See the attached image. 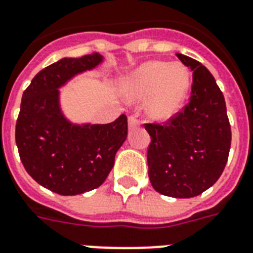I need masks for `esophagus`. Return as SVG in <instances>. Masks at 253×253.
I'll return each instance as SVG.
<instances>
[{
  "mask_svg": "<svg viewBox=\"0 0 253 253\" xmlns=\"http://www.w3.org/2000/svg\"><path fill=\"white\" fill-rule=\"evenodd\" d=\"M139 125V121L135 118V117H130V118H128V128H130V130H132L135 127H138Z\"/></svg>",
  "mask_w": 253,
  "mask_h": 253,
  "instance_id": "1",
  "label": "esophagus"
}]
</instances>
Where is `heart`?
<instances>
[{"mask_svg": "<svg viewBox=\"0 0 253 253\" xmlns=\"http://www.w3.org/2000/svg\"><path fill=\"white\" fill-rule=\"evenodd\" d=\"M191 87V74L183 63L148 61L127 75L122 92L128 102H144L148 118L169 122L182 110Z\"/></svg>", "mask_w": 253, "mask_h": 253, "instance_id": "obj_1", "label": "heart"}]
</instances>
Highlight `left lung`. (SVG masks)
Listing matches in <instances>:
<instances>
[{
  "mask_svg": "<svg viewBox=\"0 0 253 253\" xmlns=\"http://www.w3.org/2000/svg\"><path fill=\"white\" fill-rule=\"evenodd\" d=\"M194 71L190 103L166 126L146 125L151 136L148 176L159 194L194 198L220 178L231 147V126L223 92L206 66L178 54Z\"/></svg>",
  "mask_w": 253,
  "mask_h": 253,
  "instance_id": "obj_1",
  "label": "left lung"
}]
</instances>
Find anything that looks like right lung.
<instances>
[{
  "label": "right lung",
  "mask_w": 253,
  "mask_h": 253,
  "mask_svg": "<svg viewBox=\"0 0 253 253\" xmlns=\"http://www.w3.org/2000/svg\"><path fill=\"white\" fill-rule=\"evenodd\" d=\"M105 62L101 54L62 58L33 78L22 94L15 143L25 169L58 195L84 194L105 182L127 138V118L94 125L63 113L61 90L75 77Z\"/></svg>",
  "instance_id": "1"
}]
</instances>
